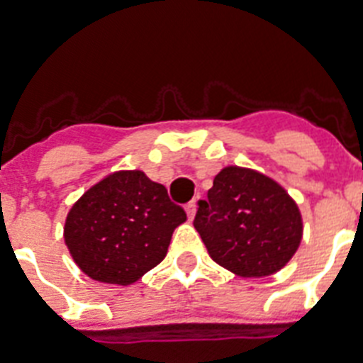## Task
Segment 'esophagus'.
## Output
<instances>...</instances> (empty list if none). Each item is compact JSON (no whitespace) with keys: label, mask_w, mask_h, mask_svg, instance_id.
<instances>
[{"label":"esophagus","mask_w":363,"mask_h":363,"mask_svg":"<svg viewBox=\"0 0 363 363\" xmlns=\"http://www.w3.org/2000/svg\"><path fill=\"white\" fill-rule=\"evenodd\" d=\"M196 209H198V203H196V199H194V201H190V203L186 205V215L190 220H194V216H196Z\"/></svg>","instance_id":"obj_1"}]
</instances>
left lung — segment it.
Wrapping results in <instances>:
<instances>
[{
	"mask_svg": "<svg viewBox=\"0 0 363 363\" xmlns=\"http://www.w3.org/2000/svg\"><path fill=\"white\" fill-rule=\"evenodd\" d=\"M194 228L211 258L239 277H267L290 262L303 233L298 205L254 169L230 165L199 201Z\"/></svg>",
	"mask_w": 363,
	"mask_h": 363,
	"instance_id": "1",
	"label": "left lung"
}]
</instances>
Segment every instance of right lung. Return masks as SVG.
<instances>
[{
  "label": "right lung",
  "instance_id": "right-lung-1",
  "mask_svg": "<svg viewBox=\"0 0 363 363\" xmlns=\"http://www.w3.org/2000/svg\"><path fill=\"white\" fill-rule=\"evenodd\" d=\"M186 213L143 171H116L82 194L67 213L65 245L90 279L128 286L167 254Z\"/></svg>",
  "mask_w": 363,
  "mask_h": 363
}]
</instances>
